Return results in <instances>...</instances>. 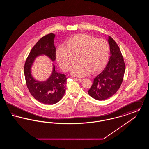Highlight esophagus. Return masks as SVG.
I'll return each mask as SVG.
<instances>
[{"mask_svg": "<svg viewBox=\"0 0 149 149\" xmlns=\"http://www.w3.org/2000/svg\"><path fill=\"white\" fill-rule=\"evenodd\" d=\"M77 81H82L83 80H84V79H80V78H75V79Z\"/></svg>", "mask_w": 149, "mask_h": 149, "instance_id": "esophagus-1", "label": "esophagus"}]
</instances>
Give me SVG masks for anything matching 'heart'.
<instances>
[{
    "instance_id": "1",
    "label": "heart",
    "mask_w": 149,
    "mask_h": 149,
    "mask_svg": "<svg viewBox=\"0 0 149 149\" xmlns=\"http://www.w3.org/2000/svg\"><path fill=\"white\" fill-rule=\"evenodd\" d=\"M66 47L58 46L56 56L58 64L65 71L71 69L75 63L74 56H78V61L72 69V75L83 77L91 71L97 72L108 60L109 46L106 40L97 38L84 33L69 38L66 42Z\"/></svg>"
}]
</instances>
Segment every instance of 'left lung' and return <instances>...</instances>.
<instances>
[{"label":"left lung","instance_id":"obj_1","mask_svg":"<svg viewBox=\"0 0 149 149\" xmlns=\"http://www.w3.org/2000/svg\"><path fill=\"white\" fill-rule=\"evenodd\" d=\"M111 56L104 69L94 79L88 94L94 99L102 100L113 95L123 81L125 64L118 45L108 36Z\"/></svg>","mask_w":149,"mask_h":149}]
</instances>
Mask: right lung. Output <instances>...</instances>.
<instances>
[{
  "instance_id": "right-lung-1",
  "label": "right lung",
  "mask_w": 149,
  "mask_h": 149,
  "mask_svg": "<svg viewBox=\"0 0 149 149\" xmlns=\"http://www.w3.org/2000/svg\"><path fill=\"white\" fill-rule=\"evenodd\" d=\"M55 35L50 33L42 37L33 47L27 57L24 67L27 86L35 99L45 104H54L62 99L66 89V75L58 72L53 65V71L47 80L38 81L32 77L31 68L36 58L45 55L54 61L56 48L54 45Z\"/></svg>"
}]
</instances>
